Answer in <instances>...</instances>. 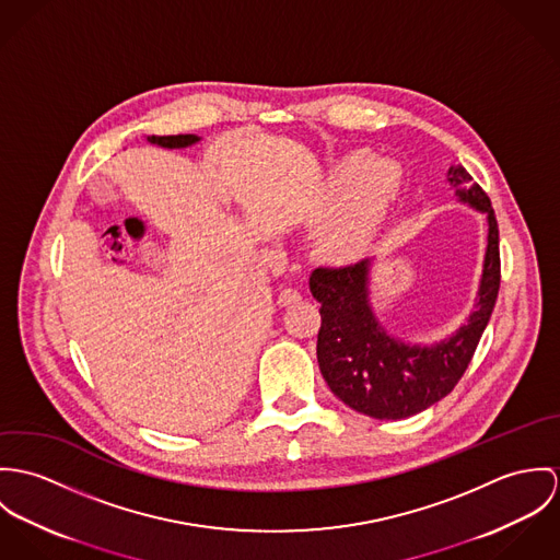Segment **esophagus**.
Returning <instances> with one entry per match:
<instances>
[{
    "label": "esophagus",
    "instance_id": "esophagus-1",
    "mask_svg": "<svg viewBox=\"0 0 560 560\" xmlns=\"http://www.w3.org/2000/svg\"><path fill=\"white\" fill-rule=\"evenodd\" d=\"M299 301H301V292L294 290V288H285V290H281V294H279V305H281V307L296 305Z\"/></svg>",
    "mask_w": 560,
    "mask_h": 560
}]
</instances>
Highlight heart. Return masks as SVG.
<instances>
[{
  "label": "heart",
  "instance_id": "heart-1",
  "mask_svg": "<svg viewBox=\"0 0 560 560\" xmlns=\"http://www.w3.org/2000/svg\"><path fill=\"white\" fill-rule=\"evenodd\" d=\"M399 188V172L370 152L343 159L328 178L326 208L341 214L322 236V249L335 259H354L372 245Z\"/></svg>",
  "mask_w": 560,
  "mask_h": 560
}]
</instances>
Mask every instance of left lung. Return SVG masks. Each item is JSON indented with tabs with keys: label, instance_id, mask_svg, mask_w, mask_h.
Instances as JSON below:
<instances>
[{
	"label": "left lung",
	"instance_id": "8db88e82",
	"mask_svg": "<svg viewBox=\"0 0 560 560\" xmlns=\"http://www.w3.org/2000/svg\"><path fill=\"white\" fill-rule=\"evenodd\" d=\"M448 180L459 199L486 212L490 223L477 311L455 337L434 348L406 346L388 337L368 303L370 259L317 266L311 272V294L322 317L319 372L346 406L373 419H406L446 397L468 370L497 305L500 249L492 201L462 165L448 170Z\"/></svg>",
	"mask_w": 560,
	"mask_h": 560
}]
</instances>
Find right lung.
<instances>
[{
    "label": "right lung",
    "mask_w": 560,
    "mask_h": 560,
    "mask_svg": "<svg viewBox=\"0 0 560 560\" xmlns=\"http://www.w3.org/2000/svg\"><path fill=\"white\" fill-rule=\"evenodd\" d=\"M148 141L150 143H159L163 148H185V145L195 143L197 137L195 135H163V137L152 135V137H148Z\"/></svg>",
    "instance_id": "add662e5"
}]
</instances>
